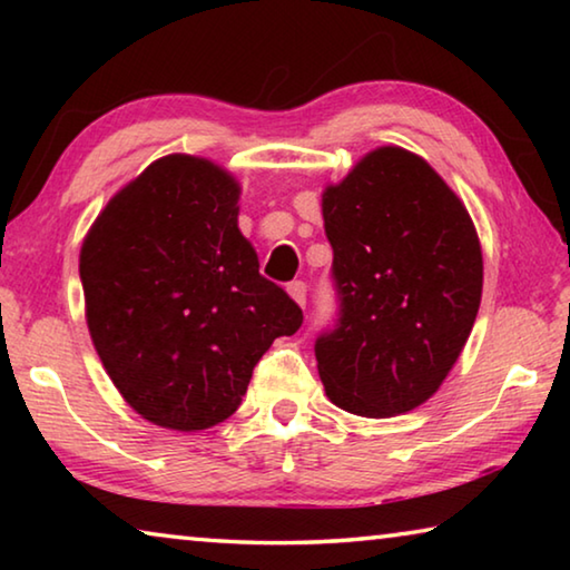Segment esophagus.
I'll return each instance as SVG.
<instances>
[{
  "label": "esophagus",
  "instance_id": "esophagus-1",
  "mask_svg": "<svg viewBox=\"0 0 570 570\" xmlns=\"http://www.w3.org/2000/svg\"><path fill=\"white\" fill-rule=\"evenodd\" d=\"M286 292H288V296H292L298 306L306 304V284L304 282H292V284L286 286Z\"/></svg>",
  "mask_w": 570,
  "mask_h": 570
}]
</instances>
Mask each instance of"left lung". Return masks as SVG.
<instances>
[{
    "label": "left lung",
    "mask_w": 570,
    "mask_h": 570,
    "mask_svg": "<svg viewBox=\"0 0 570 570\" xmlns=\"http://www.w3.org/2000/svg\"><path fill=\"white\" fill-rule=\"evenodd\" d=\"M342 316L316 340L336 407L404 414L445 382L475 324L482 250L475 224L440 173L400 146L366 153L322 193Z\"/></svg>",
    "instance_id": "8db88e82"
}]
</instances>
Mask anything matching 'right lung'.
<instances>
[{"label":"right lung","instance_id":"add662e5","mask_svg":"<svg viewBox=\"0 0 570 570\" xmlns=\"http://www.w3.org/2000/svg\"><path fill=\"white\" fill-rule=\"evenodd\" d=\"M238 198L226 168L173 153L115 193L82 240L95 352L122 400L158 428L198 432L228 420L256 362L304 322L258 274Z\"/></svg>","mask_w":570,"mask_h":570}]
</instances>
